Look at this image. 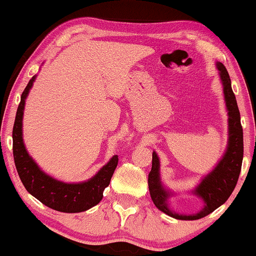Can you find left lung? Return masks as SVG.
I'll return each mask as SVG.
<instances>
[{
    "mask_svg": "<svg viewBox=\"0 0 256 256\" xmlns=\"http://www.w3.org/2000/svg\"><path fill=\"white\" fill-rule=\"evenodd\" d=\"M220 79L224 89V98L226 110L228 114V140L226 152L220 158L218 165L214 167L201 183L195 188L192 194L204 200V206L198 213L185 216V214L176 213L170 210L167 204V198L172 195L170 190H166L160 179V160L158 154L152 152V171L148 176L149 192L152 200L161 212L167 216L179 220H196L208 216L225 204L226 200L230 198L238 180L240 167L243 160V130L240 125V116L237 106L236 96L231 88V79L226 71L225 66L222 62H216Z\"/></svg>",
    "mask_w": 256,
    "mask_h": 256,
    "instance_id": "8db88e82",
    "label": "left lung"
}]
</instances>
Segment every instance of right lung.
Segmentation results:
<instances>
[{"label":"right lung","instance_id":"1","mask_svg":"<svg viewBox=\"0 0 256 256\" xmlns=\"http://www.w3.org/2000/svg\"><path fill=\"white\" fill-rule=\"evenodd\" d=\"M34 79L36 76L30 79L22 94L13 126V155L18 174L26 190L46 207L64 213L84 212L98 204L104 198V190L110 185L118 165V155H114L92 178L82 183H64L43 172L28 155L22 140L25 100Z\"/></svg>","mask_w":256,"mask_h":256}]
</instances>
